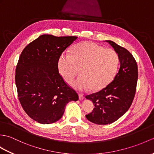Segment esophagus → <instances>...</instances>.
<instances>
[{
    "label": "esophagus",
    "instance_id": "esophagus-1",
    "mask_svg": "<svg viewBox=\"0 0 154 154\" xmlns=\"http://www.w3.org/2000/svg\"><path fill=\"white\" fill-rule=\"evenodd\" d=\"M79 99L80 100H83L85 98L84 95L83 94H81V93H79Z\"/></svg>",
    "mask_w": 154,
    "mask_h": 154
}]
</instances>
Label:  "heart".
Instances as JSON below:
<instances>
[{"label":"heart","instance_id":"b5f03b06","mask_svg":"<svg viewBox=\"0 0 154 154\" xmlns=\"http://www.w3.org/2000/svg\"><path fill=\"white\" fill-rule=\"evenodd\" d=\"M118 65L119 56L115 51L89 41L75 46L71 54H62L58 60L60 73L67 82L72 81L80 71L81 76L72 85L79 90L90 87L93 91L101 90L110 83Z\"/></svg>","mask_w":154,"mask_h":154}]
</instances>
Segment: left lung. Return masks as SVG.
<instances>
[{
	"mask_svg": "<svg viewBox=\"0 0 154 154\" xmlns=\"http://www.w3.org/2000/svg\"><path fill=\"white\" fill-rule=\"evenodd\" d=\"M106 41L117 53L120 67L113 81L105 88L86 96L95 106L86 117L98 125L112 123L127 112L134 98L138 75L137 63L132 54L116 42Z\"/></svg>",
	"mask_w": 154,
	"mask_h": 154,
	"instance_id": "left-lung-1",
	"label": "left lung"
}]
</instances>
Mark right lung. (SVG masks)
Segmentation results:
<instances>
[{"label":"right lung","instance_id":"obj_1","mask_svg":"<svg viewBox=\"0 0 154 154\" xmlns=\"http://www.w3.org/2000/svg\"><path fill=\"white\" fill-rule=\"evenodd\" d=\"M77 38L42 35L21 53L15 75L17 96L25 112L39 123L58 121L67 103L79 100L58 70L61 54Z\"/></svg>","mask_w":154,"mask_h":154}]
</instances>
